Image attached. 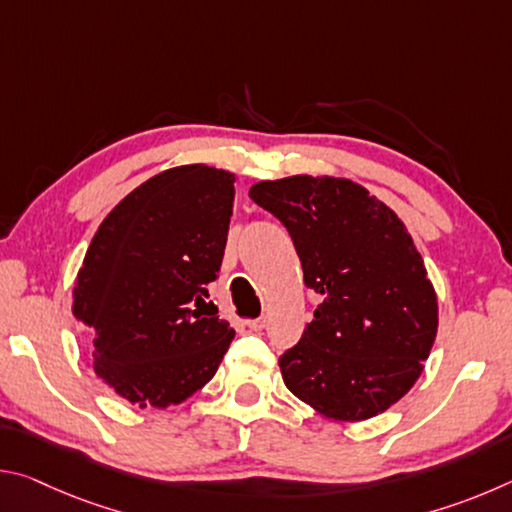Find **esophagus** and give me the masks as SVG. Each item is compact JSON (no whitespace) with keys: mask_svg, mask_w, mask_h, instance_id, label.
Masks as SVG:
<instances>
[{"mask_svg":"<svg viewBox=\"0 0 512 512\" xmlns=\"http://www.w3.org/2000/svg\"><path fill=\"white\" fill-rule=\"evenodd\" d=\"M250 329H255V332H262V329H266V325H268V318L266 316H259V318H255V320H250Z\"/></svg>","mask_w":512,"mask_h":512,"instance_id":"esophagus-1","label":"esophagus"}]
</instances>
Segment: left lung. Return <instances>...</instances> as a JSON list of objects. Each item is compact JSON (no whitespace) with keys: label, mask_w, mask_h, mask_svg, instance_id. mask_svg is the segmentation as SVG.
Returning <instances> with one entry per match:
<instances>
[{"label":"left lung","mask_w":512,"mask_h":512,"mask_svg":"<svg viewBox=\"0 0 512 512\" xmlns=\"http://www.w3.org/2000/svg\"><path fill=\"white\" fill-rule=\"evenodd\" d=\"M248 196L289 230L305 284L323 296L280 357L289 391L357 422L411 391L438 332L427 268L391 207L345 178L264 180Z\"/></svg>","instance_id":"1"}]
</instances>
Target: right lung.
Wrapping results in <instances>:
<instances>
[{"instance_id": "add662e5", "label": "right lung", "mask_w": 512, "mask_h": 512, "mask_svg": "<svg viewBox=\"0 0 512 512\" xmlns=\"http://www.w3.org/2000/svg\"><path fill=\"white\" fill-rule=\"evenodd\" d=\"M235 176L205 164L162 171L99 225L76 277L74 316L97 377L131 404H180L214 377L235 329L203 314L235 201Z\"/></svg>"}]
</instances>
